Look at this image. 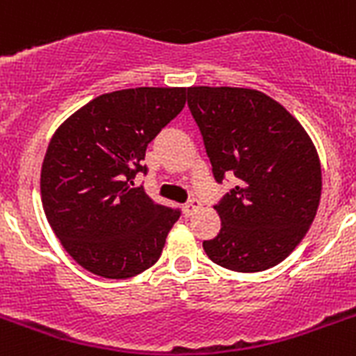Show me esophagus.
I'll use <instances>...</instances> for the list:
<instances>
[{
    "mask_svg": "<svg viewBox=\"0 0 356 356\" xmlns=\"http://www.w3.org/2000/svg\"><path fill=\"white\" fill-rule=\"evenodd\" d=\"M198 207H200V200H198V198H189V200L184 204V215H186V217H191Z\"/></svg>",
    "mask_w": 356,
    "mask_h": 356,
    "instance_id": "34e87169",
    "label": "esophagus"
}]
</instances>
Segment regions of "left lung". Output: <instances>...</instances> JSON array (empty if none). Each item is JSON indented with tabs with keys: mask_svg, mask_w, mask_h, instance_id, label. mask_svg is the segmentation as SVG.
Returning <instances> with one entry per match:
<instances>
[{
	"mask_svg": "<svg viewBox=\"0 0 356 356\" xmlns=\"http://www.w3.org/2000/svg\"><path fill=\"white\" fill-rule=\"evenodd\" d=\"M213 176L235 187L215 206L222 227L204 241L213 263L261 272L305 237L322 195V167L309 134L280 102L248 88H187Z\"/></svg>",
	"mask_w": 356,
	"mask_h": 356,
	"instance_id": "obj_1",
	"label": "left lung"
}]
</instances>
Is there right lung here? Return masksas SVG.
<instances>
[{
  "mask_svg": "<svg viewBox=\"0 0 356 356\" xmlns=\"http://www.w3.org/2000/svg\"><path fill=\"white\" fill-rule=\"evenodd\" d=\"M184 104L186 88L104 93L51 138L40 178L45 217L88 272L127 280L160 259L181 211L156 204L134 178L147 175V147Z\"/></svg>",
  "mask_w": 356,
  "mask_h": 356,
  "instance_id": "obj_1",
  "label": "right lung"
}]
</instances>
